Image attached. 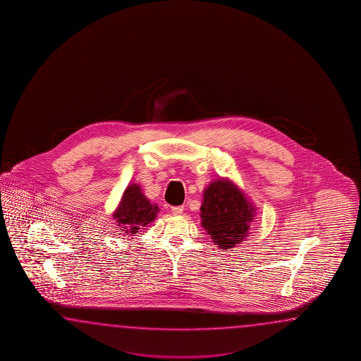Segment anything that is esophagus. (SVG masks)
<instances>
[{"mask_svg":"<svg viewBox=\"0 0 361 361\" xmlns=\"http://www.w3.org/2000/svg\"><path fill=\"white\" fill-rule=\"evenodd\" d=\"M171 213L174 215H180L183 213V207H171Z\"/></svg>","mask_w":361,"mask_h":361,"instance_id":"34e87169","label":"esophagus"}]
</instances>
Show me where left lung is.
Masks as SVG:
<instances>
[{
  "instance_id": "left-lung-1",
  "label": "left lung",
  "mask_w": 361,
  "mask_h": 361,
  "mask_svg": "<svg viewBox=\"0 0 361 361\" xmlns=\"http://www.w3.org/2000/svg\"><path fill=\"white\" fill-rule=\"evenodd\" d=\"M257 207L230 178H218L202 191L201 226L219 249L228 250L245 241Z\"/></svg>"
}]
</instances>
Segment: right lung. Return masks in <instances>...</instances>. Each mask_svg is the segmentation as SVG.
<instances>
[{
    "label": "right lung",
    "mask_w": 361,
    "mask_h": 361,
    "mask_svg": "<svg viewBox=\"0 0 361 361\" xmlns=\"http://www.w3.org/2000/svg\"><path fill=\"white\" fill-rule=\"evenodd\" d=\"M159 212L157 204L147 199L139 183H130L123 192L112 216L118 231L123 232V236L131 238L147 224L154 222Z\"/></svg>",
    "instance_id": "right-lung-1"
}]
</instances>
